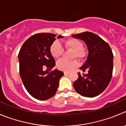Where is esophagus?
Segmentation results:
<instances>
[{
    "label": "esophagus",
    "instance_id": "obj_1",
    "mask_svg": "<svg viewBox=\"0 0 126 126\" xmlns=\"http://www.w3.org/2000/svg\"><path fill=\"white\" fill-rule=\"evenodd\" d=\"M64 75H68L69 74V73L65 72H64Z\"/></svg>",
    "mask_w": 126,
    "mask_h": 126
}]
</instances>
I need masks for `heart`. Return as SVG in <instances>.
<instances>
[{
	"mask_svg": "<svg viewBox=\"0 0 126 126\" xmlns=\"http://www.w3.org/2000/svg\"><path fill=\"white\" fill-rule=\"evenodd\" d=\"M64 44L67 49H70L74 51L72 55L73 58L77 57L80 59H83L86 57V52L82 48L83 44L79 39H75V38L67 39L64 42ZM50 51L54 57L58 58L62 55L64 52V49L58 41H55L51 44ZM77 65L78 63L76 61H67L64 59H61L57 63V69L62 71L66 72L72 71Z\"/></svg>",
	"mask_w": 126,
	"mask_h": 126,
	"instance_id": "b5f03b06",
	"label": "heart"
}]
</instances>
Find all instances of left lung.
I'll use <instances>...</instances> for the list:
<instances>
[{
    "mask_svg": "<svg viewBox=\"0 0 126 126\" xmlns=\"http://www.w3.org/2000/svg\"><path fill=\"white\" fill-rule=\"evenodd\" d=\"M74 38L81 39L87 44L88 56L80 69L88 70L87 74L81 75L74 82L77 93L85 97L96 96L108 86L113 69V54L110 45L99 36L86 32L74 34Z\"/></svg>",
    "mask_w": 126,
    "mask_h": 126,
    "instance_id": "1",
    "label": "left lung"
}]
</instances>
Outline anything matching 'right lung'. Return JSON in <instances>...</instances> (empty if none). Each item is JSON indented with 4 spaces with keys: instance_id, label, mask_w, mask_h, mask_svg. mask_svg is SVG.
Masks as SVG:
<instances>
[{
    "instance_id": "obj_1",
    "label": "right lung",
    "mask_w": 126,
    "mask_h": 126,
    "mask_svg": "<svg viewBox=\"0 0 126 126\" xmlns=\"http://www.w3.org/2000/svg\"><path fill=\"white\" fill-rule=\"evenodd\" d=\"M56 34L42 33L28 38L21 46L18 54L20 74L27 92L37 100H46L57 92L59 80L64 73L57 69L49 70L55 66V61L50 51ZM57 38L64 36L59 35Z\"/></svg>"
}]
</instances>
